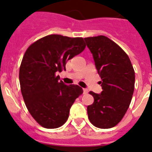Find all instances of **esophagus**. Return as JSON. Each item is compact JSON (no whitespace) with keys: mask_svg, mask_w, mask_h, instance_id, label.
Masks as SVG:
<instances>
[{"mask_svg":"<svg viewBox=\"0 0 152 152\" xmlns=\"http://www.w3.org/2000/svg\"><path fill=\"white\" fill-rule=\"evenodd\" d=\"M83 94H87V93H88V89L83 88Z\"/></svg>","mask_w":152,"mask_h":152,"instance_id":"esophagus-1","label":"esophagus"}]
</instances>
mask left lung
I'll return each instance as SVG.
<instances>
[{
	"label": "left lung",
	"mask_w": 152,
	"mask_h": 152,
	"mask_svg": "<svg viewBox=\"0 0 152 152\" xmlns=\"http://www.w3.org/2000/svg\"><path fill=\"white\" fill-rule=\"evenodd\" d=\"M84 40L93 54L102 88L101 94L89 93L94 102L87 106L88 118L96 127H114L121 121L131 102L134 69L127 54L108 37L99 35Z\"/></svg>",
	"instance_id": "obj_1"
}]
</instances>
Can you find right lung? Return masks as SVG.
I'll return each instance as SVG.
<instances>
[{
  "label": "right lung",
  "instance_id": "obj_1",
  "mask_svg": "<svg viewBox=\"0 0 152 152\" xmlns=\"http://www.w3.org/2000/svg\"><path fill=\"white\" fill-rule=\"evenodd\" d=\"M83 37L50 34L31 44L19 68L22 95L29 113L47 129L62 126L75 99L83 93L78 85H65L56 72L85 49Z\"/></svg>",
  "mask_w": 152,
  "mask_h": 152
}]
</instances>
